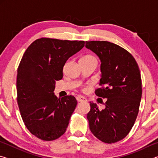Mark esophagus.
I'll list each match as a JSON object with an SVG mask.
<instances>
[{
  "label": "esophagus",
  "mask_w": 158,
  "mask_h": 158,
  "mask_svg": "<svg viewBox=\"0 0 158 158\" xmlns=\"http://www.w3.org/2000/svg\"><path fill=\"white\" fill-rule=\"evenodd\" d=\"M76 99H77V102H80L86 101V99H85V98L84 97V96H77Z\"/></svg>",
  "instance_id": "1"
}]
</instances>
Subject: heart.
Here are the masks:
<instances>
[{
    "mask_svg": "<svg viewBox=\"0 0 158 158\" xmlns=\"http://www.w3.org/2000/svg\"><path fill=\"white\" fill-rule=\"evenodd\" d=\"M81 60H96V58L93 56L92 55H86L83 56Z\"/></svg>",
    "mask_w": 158,
    "mask_h": 158,
    "instance_id": "1",
    "label": "heart"
}]
</instances>
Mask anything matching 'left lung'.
Here are the masks:
<instances>
[{
  "label": "left lung",
  "mask_w": 158,
  "mask_h": 158,
  "mask_svg": "<svg viewBox=\"0 0 158 158\" xmlns=\"http://www.w3.org/2000/svg\"><path fill=\"white\" fill-rule=\"evenodd\" d=\"M85 47L101 61L100 88L95 94L106 99L102 110L90 102V130L103 142H117L128 135L137 118L142 94L139 69L132 56L118 45L86 41Z\"/></svg>",
  "instance_id": "left-lung-1"
}]
</instances>
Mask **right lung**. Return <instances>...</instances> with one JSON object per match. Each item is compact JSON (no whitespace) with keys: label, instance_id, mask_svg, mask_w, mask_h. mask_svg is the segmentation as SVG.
Wrapping results in <instances>:
<instances>
[{"label":"right lung","instance_id":"right-lung-1","mask_svg":"<svg viewBox=\"0 0 158 158\" xmlns=\"http://www.w3.org/2000/svg\"><path fill=\"white\" fill-rule=\"evenodd\" d=\"M84 44V41L40 38L23 55L17 69V102L26 127L40 139L52 141L65 132L77 102L72 95L58 98L55 83L62 79L66 61Z\"/></svg>","mask_w":158,"mask_h":158}]
</instances>
